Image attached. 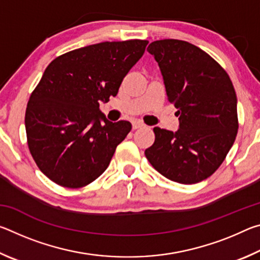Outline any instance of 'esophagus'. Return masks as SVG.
Listing matches in <instances>:
<instances>
[{
  "mask_svg": "<svg viewBox=\"0 0 260 260\" xmlns=\"http://www.w3.org/2000/svg\"><path fill=\"white\" fill-rule=\"evenodd\" d=\"M142 127H144V125L142 124V122L133 121V129H139V128H142Z\"/></svg>",
  "mask_w": 260,
  "mask_h": 260,
  "instance_id": "obj_1",
  "label": "esophagus"
}]
</instances>
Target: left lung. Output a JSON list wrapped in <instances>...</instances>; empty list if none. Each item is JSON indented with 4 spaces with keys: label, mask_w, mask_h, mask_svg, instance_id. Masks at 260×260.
<instances>
[{
    "label": "left lung",
    "mask_w": 260,
    "mask_h": 260,
    "mask_svg": "<svg viewBox=\"0 0 260 260\" xmlns=\"http://www.w3.org/2000/svg\"><path fill=\"white\" fill-rule=\"evenodd\" d=\"M178 109L179 129L155 127L146 149L150 164L172 181L191 184L212 175L234 143L237 99L230 77L212 57L191 43L165 39L148 46Z\"/></svg>",
    "instance_id": "1"
}]
</instances>
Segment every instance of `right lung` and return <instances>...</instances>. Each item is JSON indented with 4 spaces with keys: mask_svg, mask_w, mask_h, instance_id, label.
Instances as JSON below:
<instances>
[{
    "mask_svg": "<svg viewBox=\"0 0 260 260\" xmlns=\"http://www.w3.org/2000/svg\"><path fill=\"white\" fill-rule=\"evenodd\" d=\"M147 40L101 42L72 50L48 65L25 114L33 159L51 181L80 188L108 169L129 121L112 122L100 110L143 56Z\"/></svg>",
    "mask_w": 260,
    "mask_h": 260,
    "instance_id": "add662e5",
    "label": "right lung"
}]
</instances>
